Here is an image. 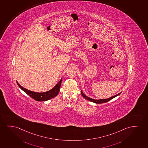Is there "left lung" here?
<instances>
[{"label":"left lung","mask_w":148,"mask_h":148,"mask_svg":"<svg viewBox=\"0 0 148 148\" xmlns=\"http://www.w3.org/2000/svg\"><path fill=\"white\" fill-rule=\"evenodd\" d=\"M81 93L82 94V95L83 97L84 98H85V99H86L87 100H88L89 101L93 102H94V103H95L98 104L103 103H106V102L109 101L110 100H111L112 99H113V98L115 97L116 96H118L119 95L121 94V93H119V94H116V95H115L114 96H112V97H110V98H107V99H99V100H96V99H92V98H89L88 97H87V96H86V95H85L83 93L82 91H81Z\"/></svg>","instance_id":"1"}]
</instances>
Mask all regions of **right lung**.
I'll return each mask as SVG.
<instances>
[{
	"label": "right lung",
	"mask_w": 148,
	"mask_h": 148,
	"mask_svg": "<svg viewBox=\"0 0 148 148\" xmlns=\"http://www.w3.org/2000/svg\"><path fill=\"white\" fill-rule=\"evenodd\" d=\"M62 80V79H61V80L60 81L59 83H58L56 86L51 90L47 92H42V93L33 92L30 90H27V89L21 86L17 82H16V83L19 88H21L23 91H25L27 94H28L29 96H31V97L33 98L34 99L38 101H44L49 100L50 99L53 98L58 95L59 92L61 85Z\"/></svg>",
	"instance_id": "right-lung-1"
}]
</instances>
